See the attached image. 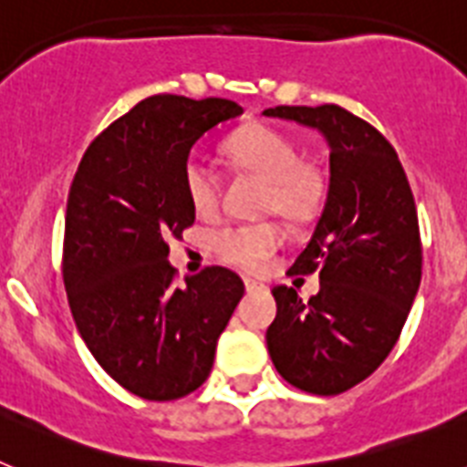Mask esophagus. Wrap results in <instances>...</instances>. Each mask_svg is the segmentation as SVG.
<instances>
[{"label":"esophagus","instance_id":"1","mask_svg":"<svg viewBox=\"0 0 467 467\" xmlns=\"http://www.w3.org/2000/svg\"><path fill=\"white\" fill-rule=\"evenodd\" d=\"M243 283H245V290H247V292L264 290V285L257 283V280H253V278H243Z\"/></svg>","mask_w":467,"mask_h":467}]
</instances>
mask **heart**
<instances>
[{
    "label": "heart",
    "instance_id": "b5f03b06",
    "mask_svg": "<svg viewBox=\"0 0 467 467\" xmlns=\"http://www.w3.org/2000/svg\"><path fill=\"white\" fill-rule=\"evenodd\" d=\"M226 154L238 171L266 182L264 210L285 220L304 222L317 213L325 198V177L313 163L301 161V150L287 135L269 126L245 128L226 142ZM182 184L193 213L217 214L222 203L220 175L201 156H189L182 168ZM210 245L224 262L259 271L280 245L274 224H234L214 231Z\"/></svg>",
    "mask_w": 467,
    "mask_h": 467
}]
</instances>
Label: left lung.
Returning <instances> with one entry per match:
<instances>
[{
  "label": "left lung",
  "instance_id": "1",
  "mask_svg": "<svg viewBox=\"0 0 467 467\" xmlns=\"http://www.w3.org/2000/svg\"><path fill=\"white\" fill-rule=\"evenodd\" d=\"M262 114L316 128L329 147L327 201L290 269L320 271V292L304 301L295 287H274L269 356L299 390L339 395L386 360L419 292L414 193L390 142L344 107L280 105Z\"/></svg>",
  "mask_w": 467,
  "mask_h": 467
}]
</instances>
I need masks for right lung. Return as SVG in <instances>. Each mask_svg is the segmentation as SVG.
<instances>
[{"instance_id": "add662e5", "label": "right lung", "mask_w": 467, "mask_h": 467, "mask_svg": "<svg viewBox=\"0 0 467 467\" xmlns=\"http://www.w3.org/2000/svg\"><path fill=\"white\" fill-rule=\"evenodd\" d=\"M241 114L224 98L151 95L90 142L69 187L63 278L74 323L98 365L138 398L193 393L245 292L224 266L175 287L166 245L196 220L182 184L189 151Z\"/></svg>"}]
</instances>
